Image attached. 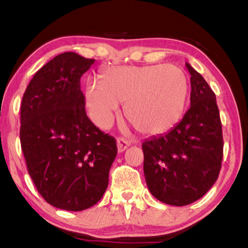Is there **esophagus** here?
<instances>
[{
  "instance_id": "1",
  "label": "esophagus",
  "mask_w": 248,
  "mask_h": 248,
  "mask_svg": "<svg viewBox=\"0 0 248 248\" xmlns=\"http://www.w3.org/2000/svg\"><path fill=\"white\" fill-rule=\"evenodd\" d=\"M131 145V141L124 138H119L117 139V151L119 152H124L127 147Z\"/></svg>"
}]
</instances>
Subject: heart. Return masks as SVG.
Listing matches in <instances>:
<instances>
[{
    "label": "heart",
    "mask_w": 248,
    "mask_h": 248,
    "mask_svg": "<svg viewBox=\"0 0 248 248\" xmlns=\"http://www.w3.org/2000/svg\"><path fill=\"white\" fill-rule=\"evenodd\" d=\"M188 80L174 64L117 66L104 69L101 80L91 79L85 102L92 121L111 126L124 103V116L142 134H158L174 126L184 111Z\"/></svg>",
    "instance_id": "1"
}]
</instances>
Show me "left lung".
I'll list each match as a JSON object with an SVG mask.
<instances>
[{
	"mask_svg": "<svg viewBox=\"0 0 248 248\" xmlns=\"http://www.w3.org/2000/svg\"><path fill=\"white\" fill-rule=\"evenodd\" d=\"M191 107L168 133L142 142L144 174L156 199L184 206L201 199L218 177L223 136L216 96L189 63Z\"/></svg>",
	"mask_w": 248,
	"mask_h": 248,
	"instance_id": "left-lung-1",
	"label": "left lung"
}]
</instances>
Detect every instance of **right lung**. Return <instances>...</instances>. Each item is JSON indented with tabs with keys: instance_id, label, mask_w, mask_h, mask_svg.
I'll return each instance as SVG.
<instances>
[{
	"instance_id": "1",
	"label": "right lung",
	"mask_w": 248,
	"mask_h": 248,
	"mask_svg": "<svg viewBox=\"0 0 248 248\" xmlns=\"http://www.w3.org/2000/svg\"><path fill=\"white\" fill-rule=\"evenodd\" d=\"M93 59L63 52L30 81L21 102L20 142L27 170L46 202L67 211L97 204L107 191L116 140L85 111L80 78Z\"/></svg>"
}]
</instances>
